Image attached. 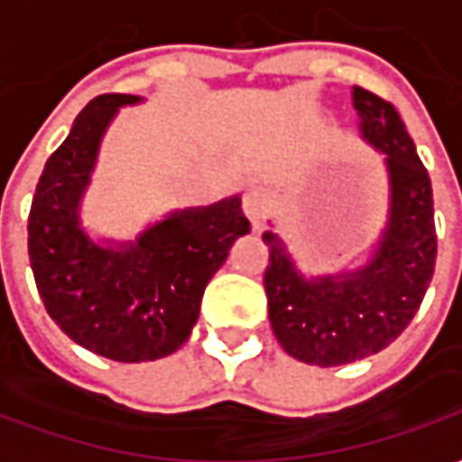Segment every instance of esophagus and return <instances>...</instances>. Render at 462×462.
<instances>
[{
	"label": "esophagus",
	"instance_id": "esophagus-1",
	"mask_svg": "<svg viewBox=\"0 0 462 462\" xmlns=\"http://www.w3.org/2000/svg\"><path fill=\"white\" fill-rule=\"evenodd\" d=\"M242 208H245V215L250 217L254 227H260L262 215H264V208H267V195L262 188H250L245 192V200H242Z\"/></svg>",
	"mask_w": 462,
	"mask_h": 462
}]
</instances>
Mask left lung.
<instances>
[{
  "label": "left lung",
  "instance_id": "left-lung-1",
  "mask_svg": "<svg viewBox=\"0 0 462 462\" xmlns=\"http://www.w3.org/2000/svg\"><path fill=\"white\" fill-rule=\"evenodd\" d=\"M364 141L386 155L391 205L374 257L354 272L304 277L277 232L264 291L274 337L290 356L311 366H341L386 348L406 329L436 270L433 188L406 125L381 96L354 86Z\"/></svg>",
  "mask_w": 462,
  "mask_h": 462
}]
</instances>
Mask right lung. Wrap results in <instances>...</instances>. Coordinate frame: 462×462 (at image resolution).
<instances>
[{"mask_svg":"<svg viewBox=\"0 0 462 462\" xmlns=\"http://www.w3.org/2000/svg\"><path fill=\"white\" fill-rule=\"evenodd\" d=\"M131 94L94 98L46 161L29 212V262L49 317L69 339L123 364L155 361L188 341L202 291L250 232L242 200L171 212L135 242L101 247L79 220L104 131Z\"/></svg>","mask_w":462,"mask_h":462,"instance_id":"1","label":"right lung"}]
</instances>
